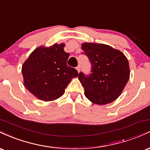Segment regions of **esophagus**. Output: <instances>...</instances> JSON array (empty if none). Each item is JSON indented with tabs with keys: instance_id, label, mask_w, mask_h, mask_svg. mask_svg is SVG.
<instances>
[{
	"instance_id": "obj_1",
	"label": "esophagus",
	"mask_w": 150,
	"mask_h": 150,
	"mask_svg": "<svg viewBox=\"0 0 150 150\" xmlns=\"http://www.w3.org/2000/svg\"><path fill=\"white\" fill-rule=\"evenodd\" d=\"M76 70H77V72H78V73H80V66H77V68H76Z\"/></svg>"
}]
</instances>
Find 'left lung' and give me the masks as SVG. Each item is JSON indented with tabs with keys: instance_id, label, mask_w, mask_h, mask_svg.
<instances>
[{
	"instance_id": "left-lung-1",
	"label": "left lung",
	"mask_w": 150,
	"mask_h": 150,
	"mask_svg": "<svg viewBox=\"0 0 150 150\" xmlns=\"http://www.w3.org/2000/svg\"><path fill=\"white\" fill-rule=\"evenodd\" d=\"M82 49L92 65L89 76L82 73L78 75L85 97L98 105L113 102L121 94L130 77L126 56L119 50L103 44L82 43Z\"/></svg>"
}]
</instances>
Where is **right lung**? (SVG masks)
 <instances>
[{
    "instance_id": "obj_1",
    "label": "right lung",
    "mask_w": 150,
    "mask_h": 150,
    "mask_svg": "<svg viewBox=\"0 0 150 150\" xmlns=\"http://www.w3.org/2000/svg\"><path fill=\"white\" fill-rule=\"evenodd\" d=\"M65 44L34 49L22 67L24 85L40 100L51 101L61 97L72 79L78 76L75 68L68 66L70 54Z\"/></svg>"
}]
</instances>
